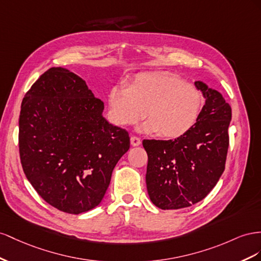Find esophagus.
Wrapping results in <instances>:
<instances>
[{"label": "esophagus", "instance_id": "1", "mask_svg": "<svg viewBox=\"0 0 261 261\" xmlns=\"http://www.w3.org/2000/svg\"><path fill=\"white\" fill-rule=\"evenodd\" d=\"M130 142H131V145L132 146H139L141 144V140L138 138V137H135L132 136L130 138Z\"/></svg>", "mask_w": 261, "mask_h": 261}]
</instances>
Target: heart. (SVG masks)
<instances>
[{
  "label": "heart",
  "instance_id": "1",
  "mask_svg": "<svg viewBox=\"0 0 261 261\" xmlns=\"http://www.w3.org/2000/svg\"><path fill=\"white\" fill-rule=\"evenodd\" d=\"M199 89L173 74L144 73L131 86H117L108 95V117L119 126L137 123L147 116L139 131L160 133L165 139L181 138L193 128L203 108Z\"/></svg>",
  "mask_w": 261,
  "mask_h": 261
}]
</instances>
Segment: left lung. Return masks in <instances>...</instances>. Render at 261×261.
I'll return each mask as SVG.
<instances>
[{
  "instance_id": "left-lung-1",
  "label": "left lung",
  "mask_w": 261,
  "mask_h": 261,
  "mask_svg": "<svg viewBox=\"0 0 261 261\" xmlns=\"http://www.w3.org/2000/svg\"><path fill=\"white\" fill-rule=\"evenodd\" d=\"M195 86L205 103L193 128L181 138L143 140L147 153L146 188L162 210L198 203L218 184L225 169L232 109L220 92L201 81Z\"/></svg>"
}]
</instances>
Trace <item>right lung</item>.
I'll return each mask as SVG.
<instances>
[{"label": "right lung", "instance_id": "add662e5", "mask_svg": "<svg viewBox=\"0 0 261 261\" xmlns=\"http://www.w3.org/2000/svg\"><path fill=\"white\" fill-rule=\"evenodd\" d=\"M86 82L51 68L26 93L19 115V155L29 182L56 209L80 214L105 196L128 132L102 116Z\"/></svg>", "mask_w": 261, "mask_h": 261}]
</instances>
